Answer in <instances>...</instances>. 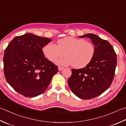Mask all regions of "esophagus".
Returning a JSON list of instances; mask_svg holds the SVG:
<instances>
[{"label":"esophagus","mask_w":126,"mask_h":126,"mask_svg":"<svg viewBox=\"0 0 126 126\" xmlns=\"http://www.w3.org/2000/svg\"><path fill=\"white\" fill-rule=\"evenodd\" d=\"M58 70L59 71H61L62 70H63V67H62V66H58Z\"/></svg>","instance_id":"esophagus-1"}]
</instances>
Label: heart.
<instances>
[{
    "label": "heart",
    "mask_w": 126,
    "mask_h": 126,
    "mask_svg": "<svg viewBox=\"0 0 126 126\" xmlns=\"http://www.w3.org/2000/svg\"><path fill=\"white\" fill-rule=\"evenodd\" d=\"M57 43V45L48 43L43 48L44 56L52 62L62 57L64 53L66 57L59 60L58 64H71L73 67L80 69L89 64L94 57V46L83 39L66 36L59 39Z\"/></svg>",
    "instance_id": "obj_1"
}]
</instances>
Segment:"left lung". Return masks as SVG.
<instances>
[{"mask_svg": "<svg viewBox=\"0 0 126 126\" xmlns=\"http://www.w3.org/2000/svg\"><path fill=\"white\" fill-rule=\"evenodd\" d=\"M90 38L95 47L94 57L89 64L79 69H72L68 83L78 97L90 99L102 94L113 81L117 64L116 54L112 45L94 34L80 36Z\"/></svg>", "mask_w": 126, "mask_h": 126, "instance_id": "obj_1", "label": "left lung"}]
</instances>
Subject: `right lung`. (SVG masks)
<instances>
[{
    "label": "right lung",
    "mask_w": 126,
    "mask_h": 126,
    "mask_svg": "<svg viewBox=\"0 0 126 126\" xmlns=\"http://www.w3.org/2000/svg\"><path fill=\"white\" fill-rule=\"evenodd\" d=\"M50 39L26 33L15 37L4 51V72L7 82L19 94L34 97L50 85L58 67L45 57L43 48Z\"/></svg>",
    "instance_id": "1"
}]
</instances>
